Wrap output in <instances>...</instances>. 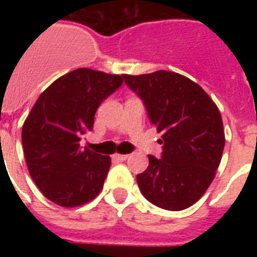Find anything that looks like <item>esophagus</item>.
<instances>
[{
	"label": "esophagus",
	"instance_id": "obj_1",
	"mask_svg": "<svg viewBox=\"0 0 257 257\" xmlns=\"http://www.w3.org/2000/svg\"><path fill=\"white\" fill-rule=\"evenodd\" d=\"M129 157V155H114L113 156V160L116 161H125Z\"/></svg>",
	"mask_w": 257,
	"mask_h": 257
}]
</instances>
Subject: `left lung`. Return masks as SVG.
<instances>
[{"label": "left lung", "mask_w": 257, "mask_h": 257, "mask_svg": "<svg viewBox=\"0 0 257 257\" xmlns=\"http://www.w3.org/2000/svg\"><path fill=\"white\" fill-rule=\"evenodd\" d=\"M122 77L163 133L161 159L149 155L148 168L137 175L141 193L163 209L189 208L211 185L223 156L219 109L201 86L175 72Z\"/></svg>", "instance_id": "left-lung-1"}]
</instances>
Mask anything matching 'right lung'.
I'll return each instance as SVG.
<instances>
[{
    "instance_id": "obj_1",
    "label": "right lung",
    "mask_w": 257,
    "mask_h": 257,
    "mask_svg": "<svg viewBox=\"0 0 257 257\" xmlns=\"http://www.w3.org/2000/svg\"><path fill=\"white\" fill-rule=\"evenodd\" d=\"M122 85V76L81 68L62 76L38 97L22 126V148L32 179L50 201L78 207L102 189L110 157L80 147L101 102Z\"/></svg>"
}]
</instances>
